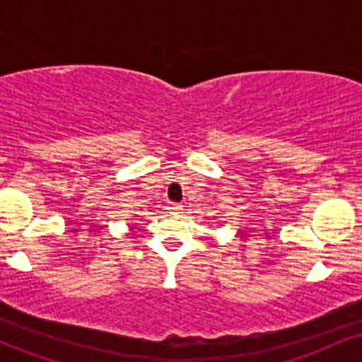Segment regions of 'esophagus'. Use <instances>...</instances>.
Here are the masks:
<instances>
[{
	"mask_svg": "<svg viewBox=\"0 0 362 362\" xmlns=\"http://www.w3.org/2000/svg\"><path fill=\"white\" fill-rule=\"evenodd\" d=\"M167 209L170 211V214H180L182 209H184V206L178 204V202H168Z\"/></svg>",
	"mask_w": 362,
	"mask_h": 362,
	"instance_id": "esophagus-1",
	"label": "esophagus"
}]
</instances>
